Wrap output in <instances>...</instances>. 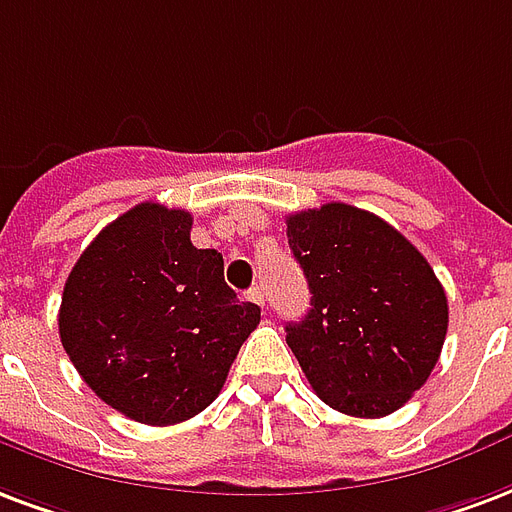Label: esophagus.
<instances>
[{
	"label": "esophagus",
	"mask_w": 512,
	"mask_h": 512,
	"mask_svg": "<svg viewBox=\"0 0 512 512\" xmlns=\"http://www.w3.org/2000/svg\"><path fill=\"white\" fill-rule=\"evenodd\" d=\"M247 298L252 300V303H257V306H265V292H263V287H252V290L247 292Z\"/></svg>",
	"instance_id": "1"
}]
</instances>
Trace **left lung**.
I'll return each mask as SVG.
<instances>
[{
	"label": "left lung",
	"mask_w": 512,
	"mask_h": 512,
	"mask_svg": "<svg viewBox=\"0 0 512 512\" xmlns=\"http://www.w3.org/2000/svg\"><path fill=\"white\" fill-rule=\"evenodd\" d=\"M287 239L311 290L306 317L287 325L308 384L360 419L403 408L446 341L448 300L435 271L400 230L349 204L290 214Z\"/></svg>",
	"instance_id": "8db88e82"
}]
</instances>
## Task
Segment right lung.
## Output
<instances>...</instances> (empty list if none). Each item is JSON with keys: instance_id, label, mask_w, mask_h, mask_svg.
<instances>
[{"instance_id": "add662e5", "label": "right lung", "mask_w": 512, "mask_h": 512, "mask_svg": "<svg viewBox=\"0 0 512 512\" xmlns=\"http://www.w3.org/2000/svg\"><path fill=\"white\" fill-rule=\"evenodd\" d=\"M185 209L139 204L91 241L64 284L58 335L93 392L152 427L193 419L220 395L260 306L225 284L217 249H195Z\"/></svg>"}]
</instances>
